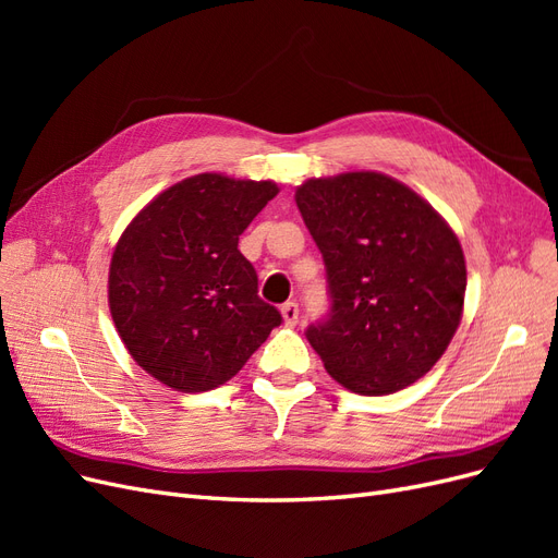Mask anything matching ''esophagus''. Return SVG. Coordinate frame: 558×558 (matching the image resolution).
Wrapping results in <instances>:
<instances>
[{
    "instance_id": "1",
    "label": "esophagus",
    "mask_w": 558,
    "mask_h": 558,
    "mask_svg": "<svg viewBox=\"0 0 558 558\" xmlns=\"http://www.w3.org/2000/svg\"><path fill=\"white\" fill-rule=\"evenodd\" d=\"M281 316H283V324L293 328L298 326V316H300V310L295 302H286V305H281Z\"/></svg>"
}]
</instances>
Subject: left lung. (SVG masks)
I'll list each match as a JSON object with an SVG mask.
<instances>
[{
  "mask_svg": "<svg viewBox=\"0 0 558 558\" xmlns=\"http://www.w3.org/2000/svg\"><path fill=\"white\" fill-rule=\"evenodd\" d=\"M298 209L326 263L330 314L307 328L328 375L388 396L442 359L461 324L465 258L424 197L379 172L310 179Z\"/></svg>",
  "mask_w": 558,
  "mask_h": 558,
  "instance_id": "8db88e82",
  "label": "left lung"
}]
</instances>
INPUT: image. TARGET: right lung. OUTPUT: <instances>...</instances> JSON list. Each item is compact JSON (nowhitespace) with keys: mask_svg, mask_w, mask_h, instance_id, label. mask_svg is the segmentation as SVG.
<instances>
[{"mask_svg":"<svg viewBox=\"0 0 558 558\" xmlns=\"http://www.w3.org/2000/svg\"><path fill=\"white\" fill-rule=\"evenodd\" d=\"M277 193L275 181L205 172L170 185L132 218L111 256L109 310L150 377L181 393L211 391L281 324L238 248Z\"/></svg>","mask_w":558,"mask_h":558,"instance_id":"add662e5","label":"right lung"}]
</instances>
